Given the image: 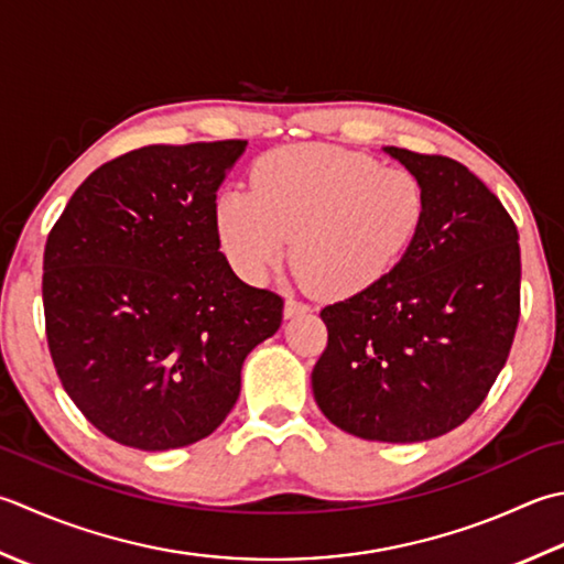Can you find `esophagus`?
<instances>
[{
    "label": "esophagus",
    "mask_w": 564,
    "mask_h": 564,
    "mask_svg": "<svg viewBox=\"0 0 564 564\" xmlns=\"http://www.w3.org/2000/svg\"><path fill=\"white\" fill-rule=\"evenodd\" d=\"M307 313H311V307H307L301 301H295V297H289V301H285V305H283V317L285 319L301 317V315H307Z\"/></svg>",
    "instance_id": "esophagus-1"
}]
</instances>
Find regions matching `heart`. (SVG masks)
<instances>
[{
  "instance_id": "heart-1",
  "label": "heart",
  "mask_w": 564,
  "mask_h": 564,
  "mask_svg": "<svg viewBox=\"0 0 564 564\" xmlns=\"http://www.w3.org/2000/svg\"><path fill=\"white\" fill-rule=\"evenodd\" d=\"M425 191L417 175L367 153L295 143L259 159L249 191L217 197L215 227L229 267L261 283L285 257L313 293L351 297L383 281L417 237Z\"/></svg>"
}]
</instances>
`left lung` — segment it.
Wrapping results in <instances>:
<instances>
[{"mask_svg": "<svg viewBox=\"0 0 564 564\" xmlns=\"http://www.w3.org/2000/svg\"><path fill=\"white\" fill-rule=\"evenodd\" d=\"M417 175L425 217L411 249L369 291L327 305L313 395L329 423L371 443H425L487 399L521 305L518 229L467 165L383 147Z\"/></svg>", "mask_w": 564, "mask_h": 564, "instance_id": "1", "label": "left lung"}]
</instances>
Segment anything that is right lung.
I'll return each mask as SVG.
<instances>
[{"label":"right lung","instance_id":"right-lung-1","mask_svg":"<svg viewBox=\"0 0 564 564\" xmlns=\"http://www.w3.org/2000/svg\"><path fill=\"white\" fill-rule=\"evenodd\" d=\"M247 141L143 147L73 193L43 251L48 349L65 393L119 445L165 452L225 423L283 301L219 251L215 200Z\"/></svg>","mask_w":564,"mask_h":564}]
</instances>
